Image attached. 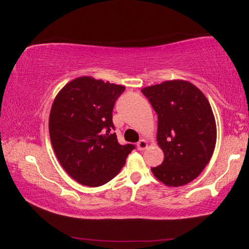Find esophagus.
I'll list each match as a JSON object with an SVG mask.
<instances>
[{"label":"esophagus","instance_id":"34e87169","mask_svg":"<svg viewBox=\"0 0 249 249\" xmlns=\"http://www.w3.org/2000/svg\"><path fill=\"white\" fill-rule=\"evenodd\" d=\"M147 147H148V142L144 139H140L139 142H137V149L140 151L144 150V149H147Z\"/></svg>","mask_w":249,"mask_h":249}]
</instances>
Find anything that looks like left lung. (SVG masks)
I'll return each mask as SVG.
<instances>
[{"label":"left lung","mask_w":249,"mask_h":249,"mask_svg":"<svg viewBox=\"0 0 249 249\" xmlns=\"http://www.w3.org/2000/svg\"><path fill=\"white\" fill-rule=\"evenodd\" d=\"M158 114L157 142L164 160L152 174L166 186L186 185L209 163L216 142L211 106L195 85L183 79L142 89Z\"/></svg>","instance_id":"left-lung-1"}]
</instances>
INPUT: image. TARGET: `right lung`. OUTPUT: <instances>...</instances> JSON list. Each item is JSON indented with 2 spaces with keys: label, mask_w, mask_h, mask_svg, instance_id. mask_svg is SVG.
<instances>
[{
  "label": "right lung",
  "mask_w": 249,
  "mask_h": 249,
  "mask_svg": "<svg viewBox=\"0 0 249 249\" xmlns=\"http://www.w3.org/2000/svg\"><path fill=\"white\" fill-rule=\"evenodd\" d=\"M122 85L81 76L63 87L52 103L49 133L62 168L81 185L97 187L119 173L134 144L119 143L112 122Z\"/></svg>",
  "instance_id": "right-lung-1"
}]
</instances>
